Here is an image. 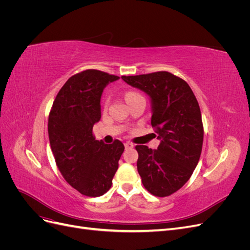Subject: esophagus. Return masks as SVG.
I'll return each instance as SVG.
<instances>
[{
    "instance_id": "esophagus-1",
    "label": "esophagus",
    "mask_w": 250,
    "mask_h": 250,
    "mask_svg": "<svg viewBox=\"0 0 250 250\" xmlns=\"http://www.w3.org/2000/svg\"><path fill=\"white\" fill-rule=\"evenodd\" d=\"M124 146H125V148H133L134 147V145L132 143H130V142H126V143H124Z\"/></svg>"
}]
</instances>
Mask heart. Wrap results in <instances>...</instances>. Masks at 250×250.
I'll return each instance as SVG.
<instances>
[{"instance_id":"heart-1","label":"heart","mask_w":250,"mask_h":250,"mask_svg":"<svg viewBox=\"0 0 250 250\" xmlns=\"http://www.w3.org/2000/svg\"><path fill=\"white\" fill-rule=\"evenodd\" d=\"M135 96H140V95H139V94H137V93L129 92V93H127V94H126L125 98H126V100H128V99H130V98H132V97H135Z\"/></svg>"}]
</instances>
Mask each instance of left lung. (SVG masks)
<instances>
[{
	"instance_id": "obj_1",
	"label": "left lung",
	"mask_w": 250,
	"mask_h": 250,
	"mask_svg": "<svg viewBox=\"0 0 250 250\" xmlns=\"http://www.w3.org/2000/svg\"><path fill=\"white\" fill-rule=\"evenodd\" d=\"M122 79L150 99L151 125L156 129L160 145L156 150L135 147L137 166L146 190L166 197L190 179L199 162L203 142L199 104L188 83L169 72Z\"/></svg>"
}]
</instances>
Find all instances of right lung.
I'll return each instance as SVG.
<instances>
[{
	"label": "right lung",
	"instance_id": "right-lung-1",
	"mask_svg": "<svg viewBox=\"0 0 250 250\" xmlns=\"http://www.w3.org/2000/svg\"><path fill=\"white\" fill-rule=\"evenodd\" d=\"M120 77L98 70L74 75L59 90L49 116L53 155L63 178L89 197L106 193L124 151L122 142L95 140L93 127L101 119V96Z\"/></svg>",
	"mask_w": 250,
	"mask_h": 250
}]
</instances>
